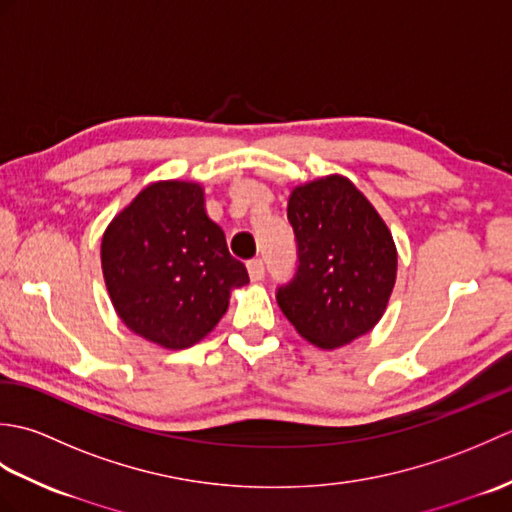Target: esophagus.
I'll use <instances>...</instances> for the list:
<instances>
[{
  "label": "esophagus",
  "instance_id": "obj_1",
  "mask_svg": "<svg viewBox=\"0 0 512 512\" xmlns=\"http://www.w3.org/2000/svg\"><path fill=\"white\" fill-rule=\"evenodd\" d=\"M248 275L253 281H262L264 279V262L262 259H250L248 262Z\"/></svg>",
  "mask_w": 512,
  "mask_h": 512
}]
</instances>
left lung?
<instances>
[{"label": "left lung", "instance_id": "obj_1", "mask_svg": "<svg viewBox=\"0 0 512 512\" xmlns=\"http://www.w3.org/2000/svg\"><path fill=\"white\" fill-rule=\"evenodd\" d=\"M288 220L299 266L277 303L295 330L321 350L367 334L385 314L398 253L383 217L343 176L292 189Z\"/></svg>", "mask_w": 512, "mask_h": 512}]
</instances>
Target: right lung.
I'll use <instances>...</instances> for the list:
<instances>
[{"label":"right lung","mask_w":512,"mask_h":512,"mask_svg":"<svg viewBox=\"0 0 512 512\" xmlns=\"http://www.w3.org/2000/svg\"><path fill=\"white\" fill-rule=\"evenodd\" d=\"M101 266L121 321L167 350L202 341L224 317L231 290L248 284L246 266L206 215L204 189L182 180L149 184L114 217Z\"/></svg>","instance_id":"add662e5"}]
</instances>
